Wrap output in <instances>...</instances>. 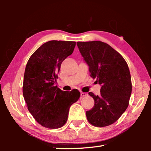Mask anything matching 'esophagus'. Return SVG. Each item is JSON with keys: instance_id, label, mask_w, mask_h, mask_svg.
I'll return each instance as SVG.
<instances>
[{"instance_id": "1", "label": "esophagus", "mask_w": 151, "mask_h": 151, "mask_svg": "<svg viewBox=\"0 0 151 151\" xmlns=\"http://www.w3.org/2000/svg\"><path fill=\"white\" fill-rule=\"evenodd\" d=\"M86 95H87V94H86V93H83V92H81V97L86 96Z\"/></svg>"}]
</instances>
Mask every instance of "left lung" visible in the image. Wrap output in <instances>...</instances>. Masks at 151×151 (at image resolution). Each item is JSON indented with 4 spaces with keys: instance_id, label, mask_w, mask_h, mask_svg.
<instances>
[{
    "instance_id": "8db88e82",
    "label": "left lung",
    "mask_w": 151,
    "mask_h": 151,
    "mask_svg": "<svg viewBox=\"0 0 151 151\" xmlns=\"http://www.w3.org/2000/svg\"><path fill=\"white\" fill-rule=\"evenodd\" d=\"M76 45L91 76L101 86V94H88L94 105L86 111L88 121L95 127L114 123L129 106L132 92L131 77L123 57L106 43L101 41L77 42Z\"/></svg>"
}]
</instances>
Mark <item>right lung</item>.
<instances>
[{
	"instance_id": "1",
	"label": "right lung",
	"mask_w": 151,
	"mask_h": 151,
	"mask_svg": "<svg viewBox=\"0 0 151 151\" xmlns=\"http://www.w3.org/2000/svg\"><path fill=\"white\" fill-rule=\"evenodd\" d=\"M76 42L50 40L38 48L28 60L22 93L30 114L48 129L62 127L68 119L70 106L78 100L77 89L63 91L57 83L63 61L73 52Z\"/></svg>"
}]
</instances>
